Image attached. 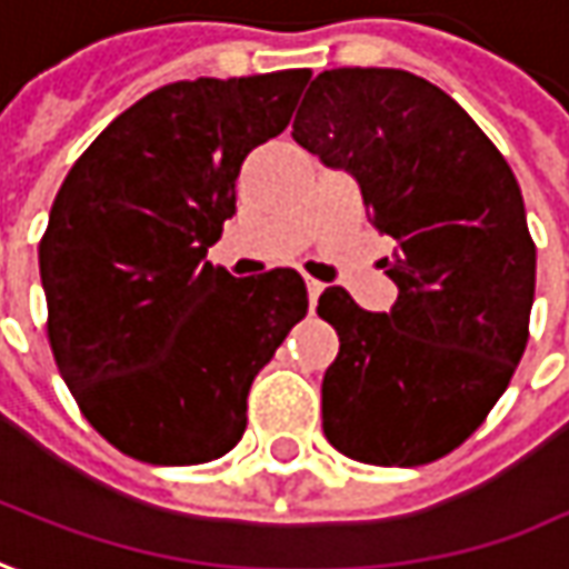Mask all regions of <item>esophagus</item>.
<instances>
[{"label": "esophagus", "instance_id": "obj_1", "mask_svg": "<svg viewBox=\"0 0 569 569\" xmlns=\"http://www.w3.org/2000/svg\"><path fill=\"white\" fill-rule=\"evenodd\" d=\"M305 289H308V305L315 308V305H318V296L323 292V283H318V280H305Z\"/></svg>", "mask_w": 569, "mask_h": 569}]
</instances>
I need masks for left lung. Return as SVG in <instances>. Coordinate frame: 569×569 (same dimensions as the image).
<instances>
[{"label":"left lung","mask_w":569,"mask_h":569,"mask_svg":"<svg viewBox=\"0 0 569 569\" xmlns=\"http://www.w3.org/2000/svg\"><path fill=\"white\" fill-rule=\"evenodd\" d=\"M292 138L349 172L400 286L365 311L343 286L318 315L340 352L321 383L323 435L349 460L421 466L460 447L517 371L536 299V246L517 176L472 116L400 69L321 71Z\"/></svg>","instance_id":"1"}]
</instances>
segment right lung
Here are the masks:
<instances>
[{
  "label": "right lung",
  "instance_id": "add662e5",
  "mask_svg": "<svg viewBox=\"0 0 569 569\" xmlns=\"http://www.w3.org/2000/svg\"><path fill=\"white\" fill-rule=\"evenodd\" d=\"M308 74L153 90L100 131L52 201L40 242L52 356L84 419L134 460L229 453L254 375L308 315L292 267L236 280L207 261L242 160L289 126Z\"/></svg>",
  "mask_w": 569,
  "mask_h": 569
}]
</instances>
